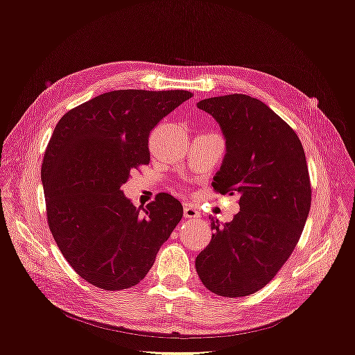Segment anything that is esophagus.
I'll list each match as a JSON object with an SVG mask.
<instances>
[{
	"label": "esophagus",
	"instance_id": "esophagus-1",
	"mask_svg": "<svg viewBox=\"0 0 355 355\" xmlns=\"http://www.w3.org/2000/svg\"><path fill=\"white\" fill-rule=\"evenodd\" d=\"M184 216L187 218V219H198L201 214H200V210L198 209H196V207H192V206H185V209H184Z\"/></svg>",
	"mask_w": 355,
	"mask_h": 355
}]
</instances>
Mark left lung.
<instances>
[{
    "label": "left lung",
    "instance_id": "1",
    "mask_svg": "<svg viewBox=\"0 0 355 355\" xmlns=\"http://www.w3.org/2000/svg\"><path fill=\"white\" fill-rule=\"evenodd\" d=\"M197 106L219 123L227 145L211 185L219 194L240 196L231 222L211 218L214 232L197 256V274L219 296H249L282 270L304 231L311 207L304 146L292 127L252 96H219Z\"/></svg>",
    "mask_w": 355,
    "mask_h": 355
}]
</instances>
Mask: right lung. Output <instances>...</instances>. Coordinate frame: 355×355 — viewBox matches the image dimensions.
Here are the masks:
<instances>
[{"label":"right lung","instance_id":"right-lung-1","mask_svg":"<svg viewBox=\"0 0 355 355\" xmlns=\"http://www.w3.org/2000/svg\"><path fill=\"white\" fill-rule=\"evenodd\" d=\"M187 90H114L68 111L55 127L41 166L47 222L59 250L85 282L123 290L142 282L184 216L170 194L135 207L121 191L149 163L153 128Z\"/></svg>","mask_w":355,"mask_h":355}]
</instances>
